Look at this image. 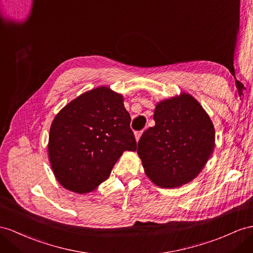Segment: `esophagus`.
Instances as JSON below:
<instances>
[{"instance_id": "34e87169", "label": "esophagus", "mask_w": 253, "mask_h": 253, "mask_svg": "<svg viewBox=\"0 0 253 253\" xmlns=\"http://www.w3.org/2000/svg\"><path fill=\"white\" fill-rule=\"evenodd\" d=\"M142 133H143V130H142V131H137V132H135V140L139 141V140H140V138H141Z\"/></svg>"}]
</instances>
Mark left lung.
<instances>
[{
	"instance_id": "obj_1",
	"label": "left lung",
	"mask_w": 253,
	"mask_h": 253,
	"mask_svg": "<svg viewBox=\"0 0 253 253\" xmlns=\"http://www.w3.org/2000/svg\"><path fill=\"white\" fill-rule=\"evenodd\" d=\"M155 124L143 132L138 151L146 175L163 188L189 183L215 147L210 116L189 94L157 103Z\"/></svg>"
}]
</instances>
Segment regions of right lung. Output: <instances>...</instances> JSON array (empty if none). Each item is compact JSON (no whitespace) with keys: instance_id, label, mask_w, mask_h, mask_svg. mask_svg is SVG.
Instances as JSON below:
<instances>
[{"instance_id":"add662e5","label":"right lung","mask_w":253,"mask_h":253,"mask_svg":"<svg viewBox=\"0 0 253 253\" xmlns=\"http://www.w3.org/2000/svg\"><path fill=\"white\" fill-rule=\"evenodd\" d=\"M123 96L101 86L77 97L54 118L49 159L65 188L86 193L108 179L125 151H135Z\"/></svg>"}]
</instances>
